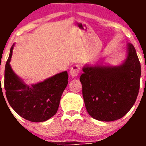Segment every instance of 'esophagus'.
<instances>
[{
    "label": "esophagus",
    "mask_w": 146,
    "mask_h": 146,
    "mask_svg": "<svg viewBox=\"0 0 146 146\" xmlns=\"http://www.w3.org/2000/svg\"><path fill=\"white\" fill-rule=\"evenodd\" d=\"M80 66L78 65V64H76V65H74L72 68H71L69 73H70V75L72 76V77H77V76L80 74Z\"/></svg>",
    "instance_id": "esophagus-1"
}]
</instances>
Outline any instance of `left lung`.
<instances>
[{
    "instance_id": "left-lung-1",
    "label": "left lung",
    "mask_w": 146,
    "mask_h": 146,
    "mask_svg": "<svg viewBox=\"0 0 146 146\" xmlns=\"http://www.w3.org/2000/svg\"><path fill=\"white\" fill-rule=\"evenodd\" d=\"M80 76L82 96L94 119L113 121L123 117L136 101L141 66L136 50L128 44V55L118 66H85Z\"/></svg>"
}]
</instances>
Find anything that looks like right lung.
<instances>
[{
    "label": "right lung",
    "instance_id": "add662e5",
    "mask_svg": "<svg viewBox=\"0 0 146 146\" xmlns=\"http://www.w3.org/2000/svg\"><path fill=\"white\" fill-rule=\"evenodd\" d=\"M12 50L13 46L5 67L4 88L8 102L18 115L28 121H47L57 113L61 95L68 84L67 72L30 87L11 69L9 63Z\"/></svg>",
    "mask_w": 146,
    "mask_h": 146
}]
</instances>
